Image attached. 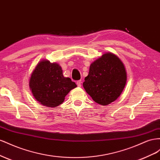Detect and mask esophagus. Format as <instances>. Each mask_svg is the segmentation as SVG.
I'll use <instances>...</instances> for the list:
<instances>
[{
  "label": "esophagus",
  "instance_id": "esophagus-1",
  "mask_svg": "<svg viewBox=\"0 0 160 160\" xmlns=\"http://www.w3.org/2000/svg\"><path fill=\"white\" fill-rule=\"evenodd\" d=\"M76 84H77V86H78V87H80V86H81V84H82V81H81V80L77 81V82H76Z\"/></svg>",
  "mask_w": 160,
  "mask_h": 160
}]
</instances>
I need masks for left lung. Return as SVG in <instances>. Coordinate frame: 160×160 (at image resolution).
I'll use <instances>...</instances> for the list:
<instances>
[{"label":"left lung","instance_id":"1","mask_svg":"<svg viewBox=\"0 0 160 160\" xmlns=\"http://www.w3.org/2000/svg\"><path fill=\"white\" fill-rule=\"evenodd\" d=\"M127 72L121 59L107 52L90 66L84 88L94 102L107 106L120 97L127 82Z\"/></svg>","mask_w":160,"mask_h":160}]
</instances>
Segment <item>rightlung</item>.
I'll return each mask as SVG.
<instances>
[{
    "label": "right lung",
    "instance_id": "add662e5",
    "mask_svg": "<svg viewBox=\"0 0 160 160\" xmlns=\"http://www.w3.org/2000/svg\"><path fill=\"white\" fill-rule=\"evenodd\" d=\"M29 85L36 100L52 108L60 105L70 91L77 87L70 78L63 76L58 63L47 60L38 62L31 73Z\"/></svg>",
    "mask_w": 160,
    "mask_h": 160
}]
</instances>
